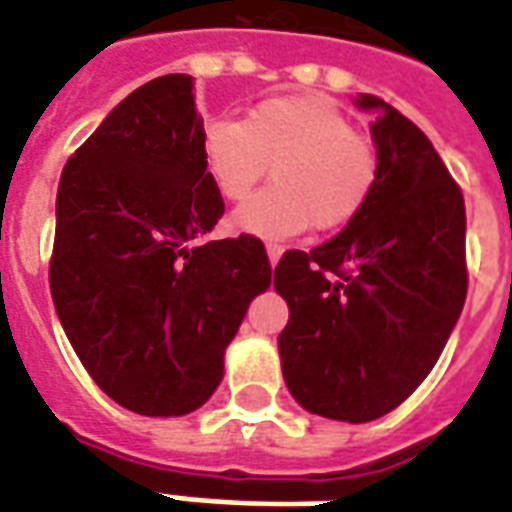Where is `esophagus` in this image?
<instances>
[{
  "label": "esophagus",
  "instance_id": "esophagus-1",
  "mask_svg": "<svg viewBox=\"0 0 512 512\" xmlns=\"http://www.w3.org/2000/svg\"><path fill=\"white\" fill-rule=\"evenodd\" d=\"M281 253H284V245H278V242H267V256H270V264H278L281 259Z\"/></svg>",
  "mask_w": 512,
  "mask_h": 512
}]
</instances>
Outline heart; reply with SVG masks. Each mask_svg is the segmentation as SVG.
Listing matches in <instances>:
<instances>
[{
    "label": "heart",
    "instance_id": "1",
    "mask_svg": "<svg viewBox=\"0 0 512 512\" xmlns=\"http://www.w3.org/2000/svg\"><path fill=\"white\" fill-rule=\"evenodd\" d=\"M201 159L223 201L248 198L273 165V187L234 212L239 231L264 239L292 237L308 226H347L369 204L380 176L372 137L320 96H273L245 121H209Z\"/></svg>",
    "mask_w": 512,
    "mask_h": 512
}]
</instances>
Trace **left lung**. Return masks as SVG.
<instances>
[{
  "label": "left lung",
  "mask_w": 512,
  "mask_h": 512,
  "mask_svg": "<svg viewBox=\"0 0 512 512\" xmlns=\"http://www.w3.org/2000/svg\"><path fill=\"white\" fill-rule=\"evenodd\" d=\"M380 176L369 204L314 250H286L275 289L284 380L306 411L372 422L411 397L447 344L469 289L466 206L427 134L372 93Z\"/></svg>",
  "instance_id": "obj_1"
}]
</instances>
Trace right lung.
<instances>
[{
	"instance_id": "obj_1",
	"label": "right lung",
	"mask_w": 512,
	"mask_h": 512,
	"mask_svg": "<svg viewBox=\"0 0 512 512\" xmlns=\"http://www.w3.org/2000/svg\"><path fill=\"white\" fill-rule=\"evenodd\" d=\"M201 132L190 76L151 79L76 148L57 190V317L96 386L143 416H184L215 394L273 275L259 237L206 239L226 204Z\"/></svg>"
}]
</instances>
